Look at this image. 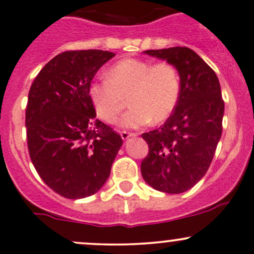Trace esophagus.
<instances>
[{
	"label": "esophagus",
	"instance_id": "34e87169",
	"mask_svg": "<svg viewBox=\"0 0 254 254\" xmlns=\"http://www.w3.org/2000/svg\"><path fill=\"white\" fill-rule=\"evenodd\" d=\"M120 136H122L123 140H127L129 137H134L136 134H132V132H127V131H122L120 132Z\"/></svg>",
	"mask_w": 254,
	"mask_h": 254
}]
</instances>
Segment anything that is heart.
Returning a JSON list of instances; mask_svg holds the SVG:
<instances>
[{
	"instance_id": "1",
	"label": "heart",
	"mask_w": 254,
	"mask_h": 254,
	"mask_svg": "<svg viewBox=\"0 0 254 254\" xmlns=\"http://www.w3.org/2000/svg\"><path fill=\"white\" fill-rule=\"evenodd\" d=\"M181 93L180 74L169 62L127 58L107 71V79L90 85L89 95L97 116L114 124L130 101V111L122 120L125 127L161 123L174 112Z\"/></svg>"
}]
</instances>
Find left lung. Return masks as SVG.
I'll list each match as a JSON object with an SVG mask.
<instances>
[{"label":"left lung","mask_w":254,"mask_h":254,"mask_svg":"<svg viewBox=\"0 0 254 254\" xmlns=\"http://www.w3.org/2000/svg\"><path fill=\"white\" fill-rule=\"evenodd\" d=\"M145 53L175 65L181 93L162 127L141 135L149 148L141 163V174L154 190L181 193L203 178L214 157L223 131L220 84L214 70L188 47Z\"/></svg>","instance_id":"1"}]
</instances>
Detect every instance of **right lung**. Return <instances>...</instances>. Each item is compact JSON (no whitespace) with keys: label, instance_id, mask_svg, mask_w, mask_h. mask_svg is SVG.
Returning a JSON list of instances; mask_svg holds the SVG:
<instances>
[{"label":"right lung","instance_id":"1","mask_svg":"<svg viewBox=\"0 0 254 254\" xmlns=\"http://www.w3.org/2000/svg\"><path fill=\"white\" fill-rule=\"evenodd\" d=\"M116 53L65 51L34 80L25 111L30 159L50 189L70 199L96 193L107 181L123 140L96 119L89 89Z\"/></svg>","mask_w":254,"mask_h":254}]
</instances>
